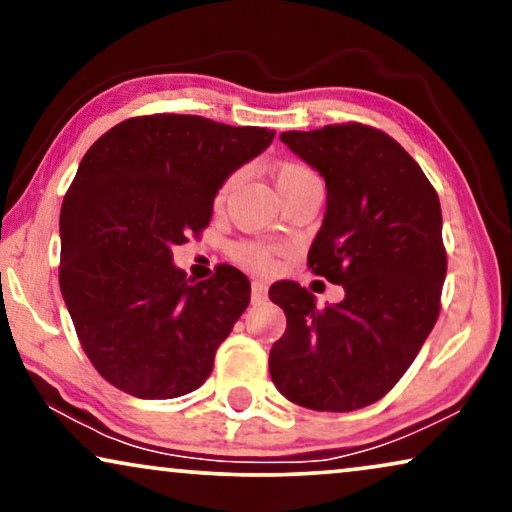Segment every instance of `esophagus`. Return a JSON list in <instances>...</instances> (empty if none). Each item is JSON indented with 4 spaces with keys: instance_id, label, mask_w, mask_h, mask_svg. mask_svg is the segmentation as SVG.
<instances>
[{
    "instance_id": "esophagus-1",
    "label": "esophagus",
    "mask_w": 512,
    "mask_h": 512,
    "mask_svg": "<svg viewBox=\"0 0 512 512\" xmlns=\"http://www.w3.org/2000/svg\"><path fill=\"white\" fill-rule=\"evenodd\" d=\"M265 296H268V286L263 282L251 284V303H261V300H265Z\"/></svg>"
}]
</instances>
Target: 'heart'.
Returning a JSON list of instances; mask_svg holds the SVG:
<instances>
[{
  "label": "heart",
  "instance_id": "heart-1",
  "mask_svg": "<svg viewBox=\"0 0 512 512\" xmlns=\"http://www.w3.org/2000/svg\"><path fill=\"white\" fill-rule=\"evenodd\" d=\"M272 179H275L279 195L298 191V188H303V186L321 184L317 172L310 170L305 163H298V160H282V163H277L275 167H272ZM233 186H235V177H230L226 184L221 186V191L216 193V205H223V202H226L228 193L233 191ZM233 258L249 270H265V268H270V263H272L270 251L265 249L263 244H256V242L235 244Z\"/></svg>",
  "mask_w": 512,
  "mask_h": 512
}]
</instances>
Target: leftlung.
I'll use <instances>...</instances> for the list:
<instances>
[{"label":"left lung","instance_id":"obj_1","mask_svg":"<svg viewBox=\"0 0 512 512\" xmlns=\"http://www.w3.org/2000/svg\"><path fill=\"white\" fill-rule=\"evenodd\" d=\"M279 139L326 181L307 265L345 298L317 307L296 282L270 286L286 331L270 377L289 401L349 412L380 401L415 361L440 312L447 258L438 195L408 151L361 123Z\"/></svg>","mask_w":512,"mask_h":512}]
</instances>
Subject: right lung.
<instances>
[{
	"mask_svg": "<svg viewBox=\"0 0 512 512\" xmlns=\"http://www.w3.org/2000/svg\"><path fill=\"white\" fill-rule=\"evenodd\" d=\"M275 130L202 116L128 118L83 156L60 212V291L83 352L137 398L191 394L247 310L233 265L195 284L172 249L212 219L219 188Z\"/></svg>",
	"mask_w": 512,
	"mask_h": 512,
	"instance_id": "right-lung-1",
	"label": "right lung"
}]
</instances>
